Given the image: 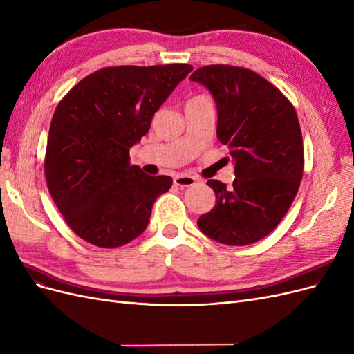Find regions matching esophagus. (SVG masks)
Masks as SVG:
<instances>
[{
  "instance_id": "esophagus-1",
  "label": "esophagus",
  "mask_w": 354,
  "mask_h": 354,
  "mask_svg": "<svg viewBox=\"0 0 354 354\" xmlns=\"http://www.w3.org/2000/svg\"><path fill=\"white\" fill-rule=\"evenodd\" d=\"M174 185L178 187H189L195 185V177L189 174H178L174 177Z\"/></svg>"
}]
</instances>
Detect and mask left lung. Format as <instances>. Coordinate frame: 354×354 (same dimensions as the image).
Masks as SVG:
<instances>
[{"mask_svg":"<svg viewBox=\"0 0 354 354\" xmlns=\"http://www.w3.org/2000/svg\"><path fill=\"white\" fill-rule=\"evenodd\" d=\"M190 80L202 84L217 106V137L230 147L234 180L207 185L216 205L198 220L212 241L242 246L267 236L285 217L303 178V137L294 106L259 73L211 65Z\"/></svg>","mask_w":354,"mask_h":354,"instance_id":"1","label":"left lung"}]
</instances>
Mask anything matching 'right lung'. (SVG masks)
<instances>
[{"label": "right lung", "mask_w": 354, "mask_h": 354, "mask_svg": "<svg viewBox=\"0 0 354 354\" xmlns=\"http://www.w3.org/2000/svg\"><path fill=\"white\" fill-rule=\"evenodd\" d=\"M192 69L185 63L104 68L57 104L44 171L53 201L81 239L116 248L147 227L156 198L173 178L147 176L128 153Z\"/></svg>", "instance_id": "right-lung-1"}]
</instances>
